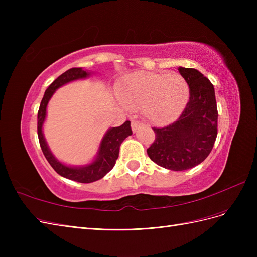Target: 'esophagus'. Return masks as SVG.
I'll return each instance as SVG.
<instances>
[{
    "label": "esophagus",
    "mask_w": 257,
    "mask_h": 257,
    "mask_svg": "<svg viewBox=\"0 0 257 257\" xmlns=\"http://www.w3.org/2000/svg\"><path fill=\"white\" fill-rule=\"evenodd\" d=\"M131 125H132V131H133L134 133H135V132H137V130L139 128V126L142 125V123H139V122H137V121H132Z\"/></svg>",
    "instance_id": "obj_1"
}]
</instances>
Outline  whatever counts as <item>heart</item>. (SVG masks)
<instances>
[{
    "label": "heart",
    "mask_w": 257,
    "mask_h": 257,
    "mask_svg": "<svg viewBox=\"0 0 257 257\" xmlns=\"http://www.w3.org/2000/svg\"><path fill=\"white\" fill-rule=\"evenodd\" d=\"M116 95L124 107L142 108L148 121L162 125L182 113L190 99V87L179 75L136 72L125 77Z\"/></svg>",
    "instance_id": "heart-1"
}]
</instances>
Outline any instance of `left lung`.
<instances>
[{"instance_id":"left-lung-1","label":"left lung","mask_w":257,"mask_h":257,"mask_svg":"<svg viewBox=\"0 0 257 257\" xmlns=\"http://www.w3.org/2000/svg\"><path fill=\"white\" fill-rule=\"evenodd\" d=\"M190 87V99L179 119L165 127H153L149 158L158 165L180 172L204 162L217 135V108L213 84L195 68L178 67Z\"/></svg>"}]
</instances>
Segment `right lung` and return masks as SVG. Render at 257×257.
Here are the masks:
<instances>
[{
    "mask_svg": "<svg viewBox=\"0 0 257 257\" xmlns=\"http://www.w3.org/2000/svg\"><path fill=\"white\" fill-rule=\"evenodd\" d=\"M91 75L92 72L84 71L82 67H74L60 75L58 78L49 85L47 90L45 91V94L37 113L38 141H40V145L45 158L47 159L51 167L56 170L60 176L80 183H91L97 181L109 173L114 166L116 159L119 157V150L122 142L127 136L133 134L132 133L130 121L124 122L121 126L108 128L105 135L103 136L102 141L99 143L98 150L96 152L94 160L89 163V164L80 166H71L64 164L63 162L59 161L54 157L47 142H46V138L43 132V125L46 120V115H47V106L49 100L52 97L53 93L59 88H61L62 85L79 79H85Z\"/></svg>",
    "mask_w": 257,
    "mask_h": 257,
    "instance_id": "obj_1",
    "label": "right lung"
}]
</instances>
